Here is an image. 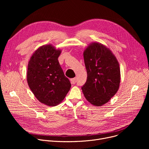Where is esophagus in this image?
<instances>
[{
  "label": "esophagus",
  "instance_id": "esophagus-1",
  "mask_svg": "<svg viewBox=\"0 0 149 149\" xmlns=\"http://www.w3.org/2000/svg\"><path fill=\"white\" fill-rule=\"evenodd\" d=\"M70 81H71V83L72 84H75L76 83V81H77V79H76V78H72L70 79Z\"/></svg>",
  "mask_w": 149,
  "mask_h": 149
}]
</instances>
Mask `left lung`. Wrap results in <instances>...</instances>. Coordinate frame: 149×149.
<instances>
[{
  "label": "left lung",
  "mask_w": 149,
  "mask_h": 149,
  "mask_svg": "<svg viewBox=\"0 0 149 149\" xmlns=\"http://www.w3.org/2000/svg\"><path fill=\"white\" fill-rule=\"evenodd\" d=\"M83 55L87 79L81 89L90 103L100 107L107 103L119 89V63L111 51L99 42L90 44Z\"/></svg>",
  "instance_id": "obj_1"
}]
</instances>
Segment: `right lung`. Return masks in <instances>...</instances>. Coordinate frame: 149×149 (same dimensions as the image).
Wrapping results in <instances>:
<instances>
[{"label":"right lung","instance_id":"add662e5","mask_svg":"<svg viewBox=\"0 0 149 149\" xmlns=\"http://www.w3.org/2000/svg\"><path fill=\"white\" fill-rule=\"evenodd\" d=\"M61 50L51 44L39 47L28 62L27 82L36 99L50 107L61 103L71 84L58 62Z\"/></svg>","mask_w":149,"mask_h":149}]
</instances>
